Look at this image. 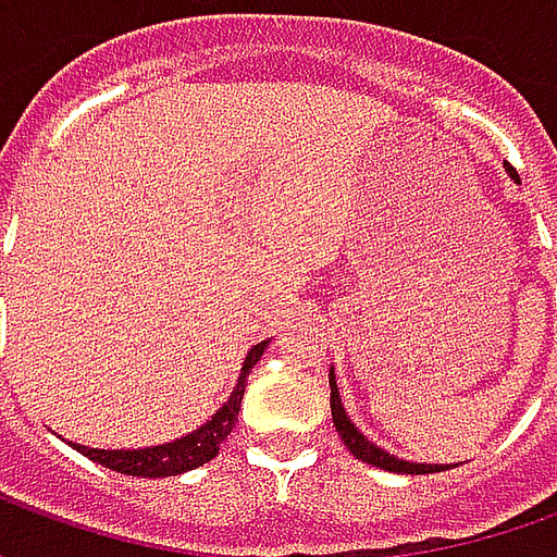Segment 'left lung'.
<instances>
[{
    "instance_id": "left-lung-1",
    "label": "left lung",
    "mask_w": 557,
    "mask_h": 557,
    "mask_svg": "<svg viewBox=\"0 0 557 557\" xmlns=\"http://www.w3.org/2000/svg\"><path fill=\"white\" fill-rule=\"evenodd\" d=\"M507 172L519 178L510 166ZM331 418H334V426H337L339 438L346 442L351 454L358 456L361 462L375 468H385V471H397V474H432V471H444V466H418V462H406V459H397V456L385 454L382 447H375L373 442H367L361 432L355 430V423L349 420L346 409H343V403H339V391L337 382H334V373H331Z\"/></svg>"
}]
</instances>
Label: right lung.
<instances>
[{"label":"right lung","mask_w":557,"mask_h":557,"mask_svg":"<svg viewBox=\"0 0 557 557\" xmlns=\"http://www.w3.org/2000/svg\"><path fill=\"white\" fill-rule=\"evenodd\" d=\"M262 351H265V343H256L247 355V361H244L242 379L232 391V397L226 399V406L208 420L206 426H199L190 435L175 438L170 444H158V447H143V450H95V447H83V444H74V450L89 456L91 462H101V466L122 471V474H134V478H175V474H184L190 468L206 466L208 459L220 454V444L226 442V435L238 420L247 375L256 367V361L262 358Z\"/></svg>","instance_id":"add662e5"}]
</instances>
